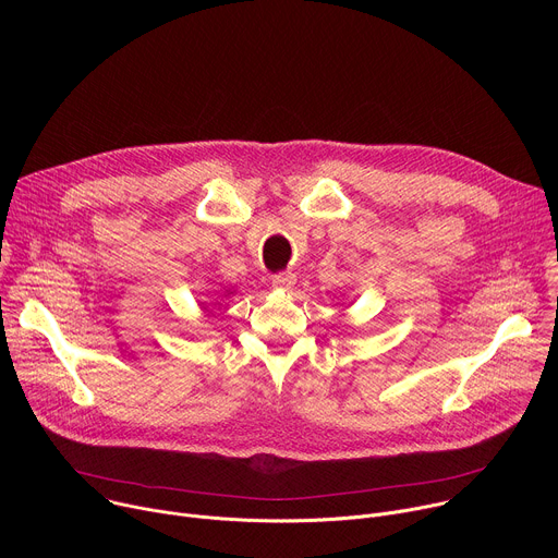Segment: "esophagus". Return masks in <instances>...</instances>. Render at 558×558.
<instances>
[{
    "label": "esophagus",
    "instance_id": "esophagus-1",
    "mask_svg": "<svg viewBox=\"0 0 558 558\" xmlns=\"http://www.w3.org/2000/svg\"><path fill=\"white\" fill-rule=\"evenodd\" d=\"M271 284L276 287V289H291L293 284H295V276L291 274V271H280V274H276L274 276V280H271Z\"/></svg>",
    "mask_w": 558,
    "mask_h": 558
}]
</instances>
